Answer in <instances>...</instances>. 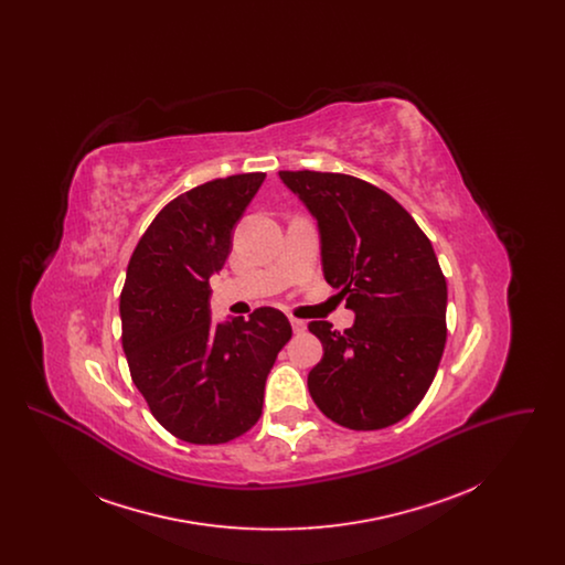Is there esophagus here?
Listing matches in <instances>:
<instances>
[{
	"instance_id": "34e87169",
	"label": "esophagus",
	"mask_w": 565,
	"mask_h": 565,
	"mask_svg": "<svg viewBox=\"0 0 565 565\" xmlns=\"http://www.w3.org/2000/svg\"><path fill=\"white\" fill-rule=\"evenodd\" d=\"M290 323H292V330H295V334H302L305 330H307V323L302 322V320H290Z\"/></svg>"
}]
</instances>
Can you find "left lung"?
Here are the masks:
<instances>
[{"mask_svg": "<svg viewBox=\"0 0 565 565\" xmlns=\"http://www.w3.org/2000/svg\"><path fill=\"white\" fill-rule=\"evenodd\" d=\"M318 222L323 279L348 298L353 326L311 322L323 358L309 373L311 398L350 430L404 419L438 371L447 341V281L430 239L387 192L320 171H279Z\"/></svg>", "mask_w": 565, "mask_h": 565, "instance_id": "left-lung-1", "label": "left lung"}]
</instances>
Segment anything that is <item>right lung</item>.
<instances>
[{"mask_svg":"<svg viewBox=\"0 0 565 565\" xmlns=\"http://www.w3.org/2000/svg\"><path fill=\"white\" fill-rule=\"evenodd\" d=\"M263 182L265 173H243L180 194L127 267L120 322L135 387L162 428L192 445L228 443L258 422L267 376L292 337L273 307L212 322L210 277L224 267Z\"/></svg>","mask_w":565,"mask_h":565,"instance_id":"add662e5","label":"right lung"}]
</instances>
